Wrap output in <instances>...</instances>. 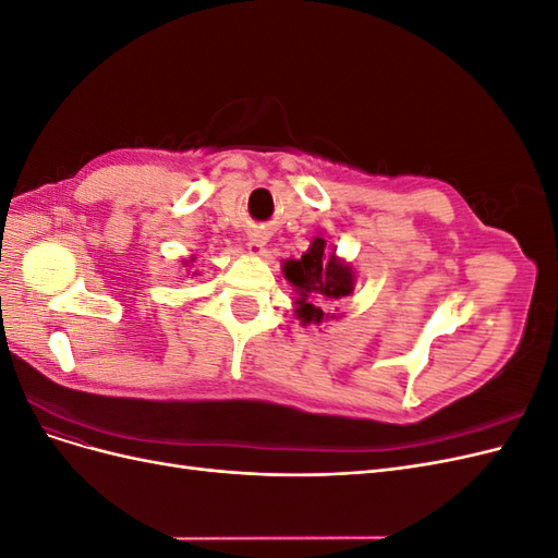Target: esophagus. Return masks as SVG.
<instances>
[{"label":"esophagus","instance_id":"34e87169","mask_svg":"<svg viewBox=\"0 0 558 558\" xmlns=\"http://www.w3.org/2000/svg\"><path fill=\"white\" fill-rule=\"evenodd\" d=\"M246 248H248L251 256H260V253L265 251V232H260V230L251 232V238L246 242Z\"/></svg>","mask_w":558,"mask_h":558}]
</instances>
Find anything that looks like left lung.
Returning <instances> with one entry per match:
<instances>
[{
    "label": "left lung",
    "mask_w": 558,
    "mask_h": 558,
    "mask_svg": "<svg viewBox=\"0 0 558 558\" xmlns=\"http://www.w3.org/2000/svg\"><path fill=\"white\" fill-rule=\"evenodd\" d=\"M283 277L291 281L298 293L295 316L302 320V326L320 324L328 318L324 307L347 298L356 283L351 265L337 258L335 253L328 256L326 242L320 238L310 244L300 260L283 263ZM330 318H335V314Z\"/></svg>",
    "instance_id": "1"
}]
</instances>
